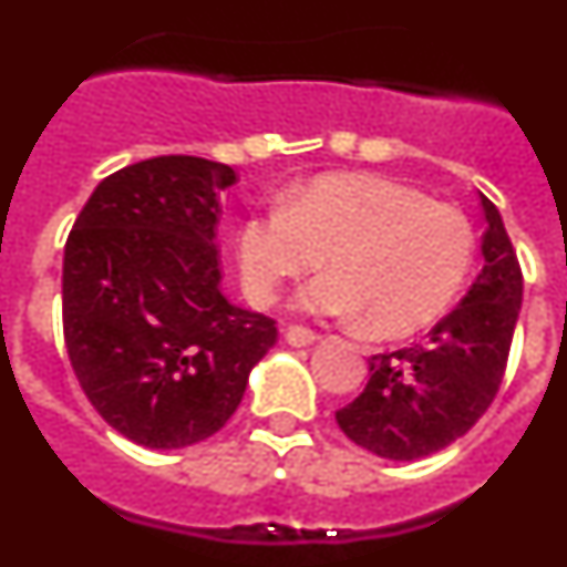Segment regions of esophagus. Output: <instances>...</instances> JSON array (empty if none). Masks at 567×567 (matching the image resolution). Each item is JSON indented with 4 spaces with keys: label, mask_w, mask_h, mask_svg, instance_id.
Listing matches in <instances>:
<instances>
[{
    "label": "esophagus",
    "mask_w": 567,
    "mask_h": 567,
    "mask_svg": "<svg viewBox=\"0 0 567 567\" xmlns=\"http://www.w3.org/2000/svg\"><path fill=\"white\" fill-rule=\"evenodd\" d=\"M318 340V334L307 327H289L287 329V343L289 346H312Z\"/></svg>",
    "instance_id": "esophagus-1"
}]
</instances>
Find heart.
Listing matches in <instances>:
<instances>
[{"mask_svg":"<svg viewBox=\"0 0 567 567\" xmlns=\"http://www.w3.org/2000/svg\"><path fill=\"white\" fill-rule=\"evenodd\" d=\"M474 252L460 209L363 173L318 175L238 229L240 280L255 303H272L287 280L327 260L329 272L300 292V303L327 318H363L374 338L432 327L463 289Z\"/></svg>","mask_w":567,"mask_h":567,"instance_id":"obj_1","label":"heart"}]
</instances>
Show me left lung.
<instances>
[{
  "label": "left lung",
  "mask_w": 567,
  "mask_h": 567,
  "mask_svg": "<svg viewBox=\"0 0 567 567\" xmlns=\"http://www.w3.org/2000/svg\"><path fill=\"white\" fill-rule=\"evenodd\" d=\"M483 269L423 346L374 354L369 383L334 420L352 443L385 460H420L463 437L497 398L523 307V269L503 215L480 195Z\"/></svg>",
  "instance_id": "left-lung-1"
}]
</instances>
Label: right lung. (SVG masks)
<instances>
[{
  "instance_id": "add662e5",
  "label": "right lung",
  "mask_w": 567,
  "mask_h": 567,
  "mask_svg": "<svg viewBox=\"0 0 567 567\" xmlns=\"http://www.w3.org/2000/svg\"><path fill=\"white\" fill-rule=\"evenodd\" d=\"M233 167L158 155L107 175L70 229L62 327L70 365L104 423L147 449L213 437L275 320L229 303L215 249Z\"/></svg>"
}]
</instances>
